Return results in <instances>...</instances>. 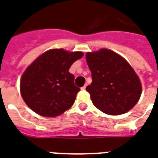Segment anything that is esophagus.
I'll use <instances>...</instances> for the list:
<instances>
[{
    "label": "esophagus",
    "instance_id": "1",
    "mask_svg": "<svg viewBox=\"0 0 158 158\" xmlns=\"http://www.w3.org/2000/svg\"><path fill=\"white\" fill-rule=\"evenodd\" d=\"M85 88H86V85H84L82 87V88H81V89H85Z\"/></svg>",
    "mask_w": 158,
    "mask_h": 158
}]
</instances>
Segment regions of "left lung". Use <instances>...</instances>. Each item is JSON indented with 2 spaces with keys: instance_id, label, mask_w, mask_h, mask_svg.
Instances as JSON below:
<instances>
[{
  "instance_id": "left-lung-1",
  "label": "left lung",
  "mask_w": 158,
  "mask_h": 158,
  "mask_svg": "<svg viewBox=\"0 0 158 158\" xmlns=\"http://www.w3.org/2000/svg\"><path fill=\"white\" fill-rule=\"evenodd\" d=\"M92 83L86 87L94 106L109 115L133 108L141 95L139 77L125 59L107 49L87 52Z\"/></svg>"
}]
</instances>
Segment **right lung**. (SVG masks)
<instances>
[{
  "mask_svg": "<svg viewBox=\"0 0 158 158\" xmlns=\"http://www.w3.org/2000/svg\"><path fill=\"white\" fill-rule=\"evenodd\" d=\"M83 52L52 49L27 68L20 80V91L29 108L44 117H56L69 109L80 89L69 73Z\"/></svg>",
  "mask_w": 158,
  "mask_h": 158,
  "instance_id": "right-lung-1",
  "label": "right lung"
}]
</instances>
